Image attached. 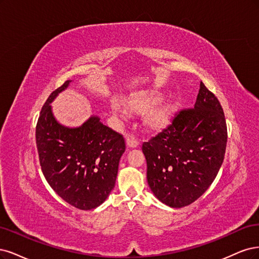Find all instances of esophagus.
<instances>
[{
    "label": "esophagus",
    "mask_w": 259,
    "mask_h": 259,
    "mask_svg": "<svg viewBox=\"0 0 259 259\" xmlns=\"http://www.w3.org/2000/svg\"><path fill=\"white\" fill-rule=\"evenodd\" d=\"M127 144H128V146H130V147H137V146L139 145V140L137 139L136 136L129 135V136L127 137Z\"/></svg>",
    "instance_id": "esophagus-1"
}]
</instances>
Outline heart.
<instances>
[{"label":"heart","mask_w":259,"mask_h":259,"mask_svg":"<svg viewBox=\"0 0 259 259\" xmlns=\"http://www.w3.org/2000/svg\"><path fill=\"white\" fill-rule=\"evenodd\" d=\"M160 99H161L160 96L156 94L136 98L133 100H130L128 103V107L133 112L144 113V112H147L148 110H151V108H153L154 106H156L158 103H159ZM112 108L116 114L122 116V117H126L128 114L126 107L118 101H114L112 103ZM165 118H166L165 111L162 110V108H158V110L154 111L151 115H149L148 119L152 124H160L165 120Z\"/></svg>","instance_id":"obj_1"}]
</instances>
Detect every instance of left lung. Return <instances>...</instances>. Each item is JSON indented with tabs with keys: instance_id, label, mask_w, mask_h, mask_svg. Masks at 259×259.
I'll return each mask as SVG.
<instances>
[{
	"instance_id": "obj_1",
	"label": "left lung",
	"mask_w": 259,
	"mask_h": 259,
	"mask_svg": "<svg viewBox=\"0 0 259 259\" xmlns=\"http://www.w3.org/2000/svg\"><path fill=\"white\" fill-rule=\"evenodd\" d=\"M226 144L222 105L201 81L195 106L175 113L168 126L142 145L154 195L172 207L196 201L218 175Z\"/></svg>"
}]
</instances>
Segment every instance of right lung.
Here are the masks:
<instances>
[{"mask_svg": "<svg viewBox=\"0 0 259 259\" xmlns=\"http://www.w3.org/2000/svg\"><path fill=\"white\" fill-rule=\"evenodd\" d=\"M70 81L53 91L41 107L36 147L41 171L58 196L79 210H91L102 204L114 188L126 143L122 135L97 116L78 128L57 122L51 103Z\"/></svg>", "mask_w": 259, "mask_h": 259, "instance_id": "add662e5", "label": "right lung"}]
</instances>
